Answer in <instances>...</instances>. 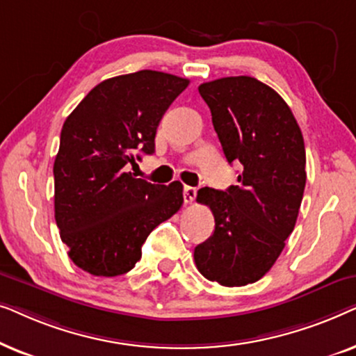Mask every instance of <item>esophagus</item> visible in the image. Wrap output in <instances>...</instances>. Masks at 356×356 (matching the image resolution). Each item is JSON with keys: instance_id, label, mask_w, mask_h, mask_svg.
<instances>
[{"instance_id": "esophagus-1", "label": "esophagus", "mask_w": 356, "mask_h": 356, "mask_svg": "<svg viewBox=\"0 0 356 356\" xmlns=\"http://www.w3.org/2000/svg\"><path fill=\"white\" fill-rule=\"evenodd\" d=\"M196 194H197L196 188H193V186H184L183 188V197H184V202H186V204H191L194 199H196Z\"/></svg>"}]
</instances>
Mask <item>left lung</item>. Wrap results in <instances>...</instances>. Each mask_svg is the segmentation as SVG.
<instances>
[{
	"mask_svg": "<svg viewBox=\"0 0 356 356\" xmlns=\"http://www.w3.org/2000/svg\"><path fill=\"white\" fill-rule=\"evenodd\" d=\"M228 163L240 162L238 186L201 188L216 230L194 250L197 270L223 286L257 282L293 232L306 184L305 140L290 106L250 76L199 86Z\"/></svg>",
	"mask_w": 356,
	"mask_h": 356,
	"instance_id": "8db88e82",
	"label": "left lung"
}]
</instances>
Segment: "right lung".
Returning <instances> with one entry per match:
<instances>
[{
	"instance_id": "1",
	"label": "right lung",
	"mask_w": 356,
	"mask_h": 356,
	"mask_svg": "<svg viewBox=\"0 0 356 356\" xmlns=\"http://www.w3.org/2000/svg\"><path fill=\"white\" fill-rule=\"evenodd\" d=\"M188 79L138 71L95 86L61 129L55 175V220L67 256L97 277L126 274L144 241L183 204L179 181L152 184L128 172L154 154L160 120Z\"/></svg>"
}]
</instances>
